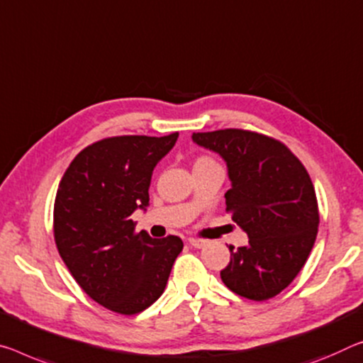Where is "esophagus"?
<instances>
[{
	"mask_svg": "<svg viewBox=\"0 0 363 363\" xmlns=\"http://www.w3.org/2000/svg\"><path fill=\"white\" fill-rule=\"evenodd\" d=\"M189 244H191L192 247H195V249H202V247L206 244L203 239H195V238H191L189 239Z\"/></svg>",
	"mask_w": 363,
	"mask_h": 363,
	"instance_id": "1",
	"label": "esophagus"
}]
</instances>
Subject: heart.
Here are the masks:
<instances>
[{"instance_id": "heart-1", "label": "heart", "mask_w": 363, "mask_h": 363, "mask_svg": "<svg viewBox=\"0 0 363 363\" xmlns=\"http://www.w3.org/2000/svg\"><path fill=\"white\" fill-rule=\"evenodd\" d=\"M199 160H206V158H203V157H202V158H199ZM199 160H197V161H199Z\"/></svg>"}]
</instances>
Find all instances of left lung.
I'll return each instance as SVG.
<instances>
[{
    "label": "left lung",
    "mask_w": 363,
    "mask_h": 363,
    "mask_svg": "<svg viewBox=\"0 0 363 363\" xmlns=\"http://www.w3.org/2000/svg\"><path fill=\"white\" fill-rule=\"evenodd\" d=\"M192 140L226 161V211L249 235L245 247L229 245L223 283L250 301L278 296L306 264L318 233V202L306 166L283 142L258 132H197Z\"/></svg>",
    "instance_id": "8db88e82"
}]
</instances>
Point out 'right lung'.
I'll list each match as a JSON object with an SVG mask.
<instances>
[{
	"label": "right lung",
	"mask_w": 363,
	"mask_h": 363,
	"mask_svg": "<svg viewBox=\"0 0 363 363\" xmlns=\"http://www.w3.org/2000/svg\"><path fill=\"white\" fill-rule=\"evenodd\" d=\"M177 137L119 135L91 143L71 161L57 187V252L85 294L111 312L135 315L150 307L184 247L177 235L135 234L130 220L148 205L153 168Z\"/></svg>",
	"instance_id": "1"
}]
</instances>
